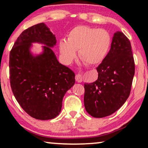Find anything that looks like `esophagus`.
I'll use <instances>...</instances> for the list:
<instances>
[{
  "mask_svg": "<svg viewBox=\"0 0 148 148\" xmlns=\"http://www.w3.org/2000/svg\"><path fill=\"white\" fill-rule=\"evenodd\" d=\"M75 79H76V80L79 83H80V82H82V75L79 74H77L76 75Z\"/></svg>",
  "mask_w": 148,
  "mask_h": 148,
  "instance_id": "34e87169",
  "label": "esophagus"
}]
</instances>
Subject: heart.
<instances>
[{
    "mask_svg": "<svg viewBox=\"0 0 148 148\" xmlns=\"http://www.w3.org/2000/svg\"><path fill=\"white\" fill-rule=\"evenodd\" d=\"M111 43L109 33L104 29H97L86 25H78L69 33L67 40L62 39L58 48L62 59L66 64H70L78 57L90 65L99 64L107 55Z\"/></svg>",
    "mask_w": 148,
    "mask_h": 148,
    "instance_id": "1",
    "label": "heart"
}]
</instances>
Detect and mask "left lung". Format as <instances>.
I'll return each instance as SVG.
<instances>
[{
  "label": "left lung",
  "instance_id": "1",
  "mask_svg": "<svg viewBox=\"0 0 148 148\" xmlns=\"http://www.w3.org/2000/svg\"><path fill=\"white\" fill-rule=\"evenodd\" d=\"M97 70V80L84 84V106L91 116L103 118L120 109L130 93L134 60L130 42L123 32L114 33L109 52Z\"/></svg>",
  "mask_w": 148,
  "mask_h": 148
}]
</instances>
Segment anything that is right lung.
Instances as JSON below:
<instances>
[{"mask_svg": "<svg viewBox=\"0 0 148 148\" xmlns=\"http://www.w3.org/2000/svg\"><path fill=\"white\" fill-rule=\"evenodd\" d=\"M33 43L43 44L34 53ZM55 35L44 23L23 31L10 53L12 90L22 109L33 118L49 120L61 111L63 97L75 84V74L58 62L52 49Z\"/></svg>", "mask_w": 148, "mask_h": 148, "instance_id": "obj_1", "label": "right lung"}]
</instances>
